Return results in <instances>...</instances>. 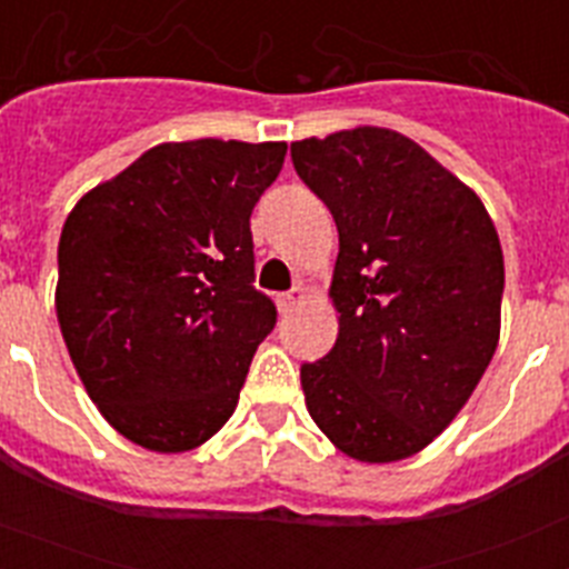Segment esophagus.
Wrapping results in <instances>:
<instances>
[{
  "label": "esophagus",
  "mask_w": 569,
  "mask_h": 569,
  "mask_svg": "<svg viewBox=\"0 0 569 569\" xmlns=\"http://www.w3.org/2000/svg\"><path fill=\"white\" fill-rule=\"evenodd\" d=\"M305 301V288H293L288 290V293L279 296V310L281 313H290V310L296 308V305H301Z\"/></svg>",
  "instance_id": "34e87169"
}]
</instances>
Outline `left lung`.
<instances>
[{"label":"left lung","mask_w":569,"mask_h":569,"mask_svg":"<svg viewBox=\"0 0 569 569\" xmlns=\"http://www.w3.org/2000/svg\"><path fill=\"white\" fill-rule=\"evenodd\" d=\"M339 228V336L301 365L319 430L356 461L425 450L472 396L501 330L505 256L481 199L387 128L290 144Z\"/></svg>","instance_id":"1"}]
</instances>
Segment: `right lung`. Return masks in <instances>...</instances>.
<instances>
[{
  "label": "right lung",
  "instance_id": "add662e5",
  "mask_svg": "<svg viewBox=\"0 0 569 569\" xmlns=\"http://www.w3.org/2000/svg\"><path fill=\"white\" fill-rule=\"evenodd\" d=\"M284 142H164L84 193L59 239L57 319L84 390L153 453L233 416L276 305L253 288L250 213Z\"/></svg>",
  "mask_w": 569,
  "mask_h": 569
}]
</instances>
